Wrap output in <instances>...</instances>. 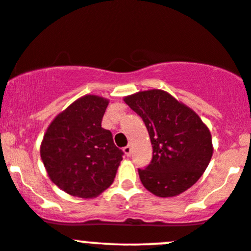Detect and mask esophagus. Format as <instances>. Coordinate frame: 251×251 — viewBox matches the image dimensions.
Segmentation results:
<instances>
[{"label":"esophagus","mask_w":251,"mask_h":251,"mask_svg":"<svg viewBox=\"0 0 251 251\" xmlns=\"http://www.w3.org/2000/svg\"><path fill=\"white\" fill-rule=\"evenodd\" d=\"M124 150V152H125V155L126 156H131V152H132V149H131V147L130 145H126L125 148L123 149Z\"/></svg>","instance_id":"esophagus-1"}]
</instances>
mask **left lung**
Instances as JSON below:
<instances>
[{"instance_id":"1","label":"left lung","mask_w":251,"mask_h":251,"mask_svg":"<svg viewBox=\"0 0 251 251\" xmlns=\"http://www.w3.org/2000/svg\"><path fill=\"white\" fill-rule=\"evenodd\" d=\"M147 126L152 161L138 169L143 186L159 198L181 194L197 182L213 153L207 126L188 106L161 89L124 98Z\"/></svg>"}]
</instances>
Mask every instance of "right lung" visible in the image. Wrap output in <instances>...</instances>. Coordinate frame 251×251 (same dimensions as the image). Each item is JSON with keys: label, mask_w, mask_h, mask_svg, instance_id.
Returning a JSON list of instances; mask_svg holds the SVG:
<instances>
[{"label": "right lung", "mask_w": 251, "mask_h": 251, "mask_svg": "<svg viewBox=\"0 0 251 251\" xmlns=\"http://www.w3.org/2000/svg\"><path fill=\"white\" fill-rule=\"evenodd\" d=\"M109 100L84 95L60 112L44 134L40 157L50 180L73 197L92 199L114 181L123 151L101 127Z\"/></svg>", "instance_id": "obj_1"}]
</instances>
